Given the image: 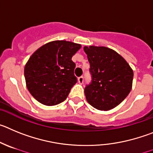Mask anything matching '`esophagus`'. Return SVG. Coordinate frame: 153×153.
<instances>
[{
  "mask_svg": "<svg viewBox=\"0 0 153 153\" xmlns=\"http://www.w3.org/2000/svg\"><path fill=\"white\" fill-rule=\"evenodd\" d=\"M78 82H79V84H83V82H84V77L83 76H81L78 78Z\"/></svg>",
  "mask_w": 153,
  "mask_h": 153,
  "instance_id": "1",
  "label": "esophagus"
}]
</instances>
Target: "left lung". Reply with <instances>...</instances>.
Returning <instances> with one entry per match:
<instances>
[{
	"label": "left lung",
	"mask_w": 153,
	"mask_h": 153,
	"mask_svg": "<svg viewBox=\"0 0 153 153\" xmlns=\"http://www.w3.org/2000/svg\"><path fill=\"white\" fill-rule=\"evenodd\" d=\"M91 82L86 85L87 101L94 108L109 111L119 105L132 88L133 71L120 55L104 46H85Z\"/></svg>",
	"instance_id": "8db88e82"
}]
</instances>
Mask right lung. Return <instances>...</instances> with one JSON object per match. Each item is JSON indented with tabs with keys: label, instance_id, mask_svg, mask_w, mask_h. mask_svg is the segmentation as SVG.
Segmentation results:
<instances>
[{
	"label": "right lung",
	"instance_id": "obj_1",
	"mask_svg": "<svg viewBox=\"0 0 153 153\" xmlns=\"http://www.w3.org/2000/svg\"><path fill=\"white\" fill-rule=\"evenodd\" d=\"M80 44L65 40L48 42L30 56L24 68L27 89L33 97L46 106L63 102L77 82L71 57Z\"/></svg>",
	"mask_w": 153,
	"mask_h": 153
}]
</instances>
